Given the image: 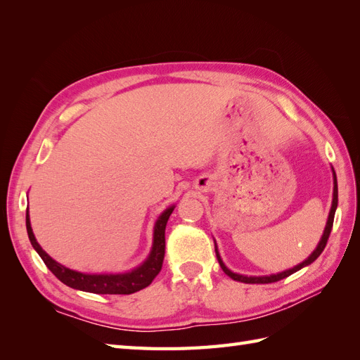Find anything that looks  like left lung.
Masks as SVG:
<instances>
[{"instance_id": "1", "label": "left lung", "mask_w": 360, "mask_h": 360, "mask_svg": "<svg viewBox=\"0 0 360 360\" xmlns=\"http://www.w3.org/2000/svg\"><path fill=\"white\" fill-rule=\"evenodd\" d=\"M336 207H338V179H336V172H334V193H333V206H331V211H330V215H328V221H326V226H325V231H323V236H322V240L319 242V245H317V248L314 250V252L309 255V257L305 260V262H302L300 265H297V266H294V268H291V269H288V271H283V273H278V274H274V276H263V277H248V276H240V274H234V273H231V271L223 265V262H221V259H220V255H219V251H217V248H215V254H217V260H219V263H220V266H221V269L225 271V274L226 276H229L231 278H233V281H236V282H242V283H273V282H278V281H282V278H285V277H288V276H291V274H294L295 271H299V269H302L303 266H308V265H311V263H313L319 255L322 254V251L325 250V246H326V242H328V238H330V234H331V229H333V221H334V214H336Z\"/></svg>"}]
</instances>
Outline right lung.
<instances>
[{
  "instance_id": "1",
  "label": "right lung",
  "mask_w": 360,
  "mask_h": 360,
  "mask_svg": "<svg viewBox=\"0 0 360 360\" xmlns=\"http://www.w3.org/2000/svg\"><path fill=\"white\" fill-rule=\"evenodd\" d=\"M172 211H174V206L167 207V210L158 217L154 228V246L148 260L137 269H134L131 273H126V274H100V276L94 274L92 276V274L77 273V271H72L66 266H63L60 263L52 260L35 240V236L32 233V228H30L29 211H26V228H27V236L32 246L35 248V251L39 254V257L43 259L46 266L52 271V274L57 277L58 281L70 286V288L86 291V292H94V294H132L146 288V286L153 283V281L163 266L165 229Z\"/></svg>"
}]
</instances>
